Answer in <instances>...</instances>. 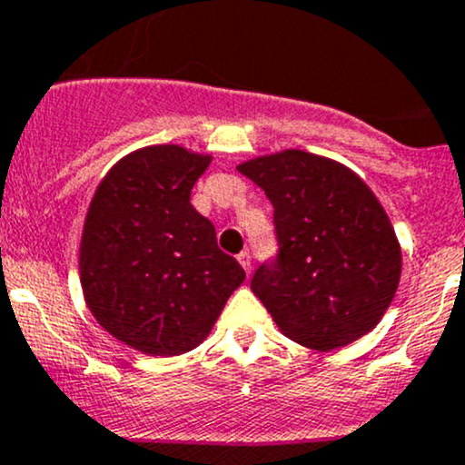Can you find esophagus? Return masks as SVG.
<instances>
[{"label": "esophagus", "instance_id": "1", "mask_svg": "<svg viewBox=\"0 0 465 465\" xmlns=\"http://www.w3.org/2000/svg\"><path fill=\"white\" fill-rule=\"evenodd\" d=\"M238 262H241L242 270H245L247 274H250V272H252V256H250V252H241V254H238Z\"/></svg>", "mask_w": 465, "mask_h": 465}]
</instances>
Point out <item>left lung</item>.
<instances>
[{"label": "left lung", "mask_w": 465, "mask_h": 465, "mask_svg": "<svg viewBox=\"0 0 465 465\" xmlns=\"http://www.w3.org/2000/svg\"><path fill=\"white\" fill-rule=\"evenodd\" d=\"M274 206L276 254L252 290L297 344L340 349L371 331L396 294L401 247L387 213L355 173L285 150L238 166Z\"/></svg>", "instance_id": "left-lung-1"}]
</instances>
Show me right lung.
Instances as JSON below:
<instances>
[{"instance_id": "right-lung-1", "label": "right lung", "mask_w": 465, "mask_h": 465, "mask_svg": "<svg viewBox=\"0 0 465 465\" xmlns=\"http://www.w3.org/2000/svg\"><path fill=\"white\" fill-rule=\"evenodd\" d=\"M211 157L153 145L121 159L89 204L81 283L96 322L150 355H180L209 335L245 270L191 204Z\"/></svg>"}]
</instances>
